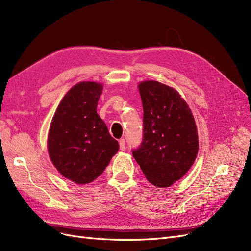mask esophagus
<instances>
[{"label": "esophagus", "instance_id": "1", "mask_svg": "<svg viewBox=\"0 0 251 251\" xmlns=\"http://www.w3.org/2000/svg\"><path fill=\"white\" fill-rule=\"evenodd\" d=\"M119 148L121 151H125V149H126V140L125 139L119 140Z\"/></svg>", "mask_w": 251, "mask_h": 251}]
</instances>
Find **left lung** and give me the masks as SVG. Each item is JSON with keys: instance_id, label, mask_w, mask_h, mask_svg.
<instances>
[{"instance_id": "left-lung-1", "label": "left lung", "mask_w": 251, "mask_h": 251, "mask_svg": "<svg viewBox=\"0 0 251 251\" xmlns=\"http://www.w3.org/2000/svg\"><path fill=\"white\" fill-rule=\"evenodd\" d=\"M143 107V141L133 151L144 176L169 187L192 168L199 138L192 110L177 90L156 80L138 83Z\"/></svg>"}]
</instances>
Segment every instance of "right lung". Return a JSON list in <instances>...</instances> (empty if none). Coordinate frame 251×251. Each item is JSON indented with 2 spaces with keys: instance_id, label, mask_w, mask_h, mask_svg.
<instances>
[{
  "instance_id": "right-lung-1",
  "label": "right lung",
  "mask_w": 251,
  "mask_h": 251,
  "mask_svg": "<svg viewBox=\"0 0 251 251\" xmlns=\"http://www.w3.org/2000/svg\"><path fill=\"white\" fill-rule=\"evenodd\" d=\"M102 89L97 81L74 85L60 100L49 127L51 162L63 177L79 185L100 176L119 150L96 111Z\"/></svg>"
}]
</instances>
